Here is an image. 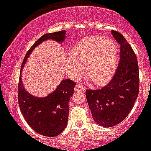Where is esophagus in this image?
<instances>
[{"mask_svg": "<svg viewBox=\"0 0 151 151\" xmlns=\"http://www.w3.org/2000/svg\"><path fill=\"white\" fill-rule=\"evenodd\" d=\"M74 91H79V92H83V91H84V87L83 86H81L79 85V84H77V85L75 86V87H74Z\"/></svg>", "mask_w": 151, "mask_h": 151, "instance_id": "esophagus-1", "label": "esophagus"}]
</instances>
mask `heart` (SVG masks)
Returning <instances> with one entry per match:
<instances>
[{"label": "heart", "instance_id": "heart-1", "mask_svg": "<svg viewBox=\"0 0 151 151\" xmlns=\"http://www.w3.org/2000/svg\"><path fill=\"white\" fill-rule=\"evenodd\" d=\"M118 47L111 38L91 35L74 45L71 57L66 60L67 74L78 79L84 74L94 84H107L115 74L118 63Z\"/></svg>", "mask_w": 151, "mask_h": 151}]
</instances>
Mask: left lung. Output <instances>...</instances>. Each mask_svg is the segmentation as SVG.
Wrapping results in <instances>:
<instances>
[{
  "instance_id": "1",
  "label": "left lung",
  "mask_w": 151,
  "mask_h": 151,
  "mask_svg": "<svg viewBox=\"0 0 151 151\" xmlns=\"http://www.w3.org/2000/svg\"><path fill=\"white\" fill-rule=\"evenodd\" d=\"M121 45L120 61L113 79L101 89L86 91L93 120L104 127L119 124L131 112L139 91V70L136 55L120 32L111 30Z\"/></svg>"
}]
</instances>
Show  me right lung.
<instances>
[{"mask_svg": "<svg viewBox=\"0 0 151 151\" xmlns=\"http://www.w3.org/2000/svg\"><path fill=\"white\" fill-rule=\"evenodd\" d=\"M66 31L47 33L40 38L26 54L21 67L18 84V104L28 125L39 134L47 137L58 136L65 129L68 121V103L74 94L76 83L64 79L54 91L45 97H37L26 91L22 81L21 72L27 58L36 47L44 41L52 40L59 43L65 40Z\"/></svg>", "mask_w": 151, "mask_h": 151, "instance_id": "obj_1", "label": "right lung"}]
</instances>
